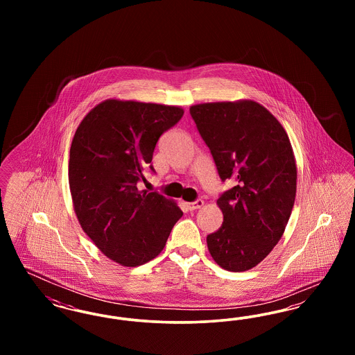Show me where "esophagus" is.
<instances>
[{
  "mask_svg": "<svg viewBox=\"0 0 355 355\" xmlns=\"http://www.w3.org/2000/svg\"><path fill=\"white\" fill-rule=\"evenodd\" d=\"M205 202H203L202 200H197L196 202H189L186 203V207H187V210H197V209H201L202 207Z\"/></svg>",
  "mask_w": 355,
  "mask_h": 355,
  "instance_id": "obj_1",
  "label": "esophagus"
}]
</instances>
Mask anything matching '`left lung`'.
Segmentation results:
<instances>
[{"label":"left lung","instance_id":"1","mask_svg":"<svg viewBox=\"0 0 355 355\" xmlns=\"http://www.w3.org/2000/svg\"><path fill=\"white\" fill-rule=\"evenodd\" d=\"M190 114L220 180L234 186L217 200L223 222L206 238L222 269H253L286 229L297 191V164L286 130L258 102H206Z\"/></svg>","mask_w":355,"mask_h":355}]
</instances>
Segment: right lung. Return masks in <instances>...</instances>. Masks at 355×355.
<instances>
[{
	"instance_id": "1",
	"label": "right lung",
	"mask_w": 355,
	"mask_h": 355,
	"mask_svg": "<svg viewBox=\"0 0 355 355\" xmlns=\"http://www.w3.org/2000/svg\"><path fill=\"white\" fill-rule=\"evenodd\" d=\"M184 116L180 106L105 100L78 125L70 146L69 187L85 233L112 261L126 268L161 253L175 222L177 202L138 190L155 145Z\"/></svg>"
}]
</instances>
